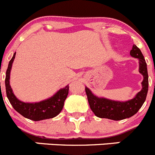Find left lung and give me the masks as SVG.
<instances>
[{
	"mask_svg": "<svg viewBox=\"0 0 155 155\" xmlns=\"http://www.w3.org/2000/svg\"><path fill=\"white\" fill-rule=\"evenodd\" d=\"M130 54L139 60V72L143 76L141 91L133 99L118 101L96 96L88 87H85L89 106L92 112L98 118H108L114 121L130 118L138 112L144 104L148 90V75L146 62L142 51L136 45L133 46Z\"/></svg>",
	"mask_w": 155,
	"mask_h": 155,
	"instance_id": "1",
	"label": "left lung"
}]
</instances>
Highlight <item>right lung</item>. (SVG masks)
Wrapping results in <instances>:
<instances>
[{
  "mask_svg": "<svg viewBox=\"0 0 155 155\" xmlns=\"http://www.w3.org/2000/svg\"><path fill=\"white\" fill-rule=\"evenodd\" d=\"M15 52L10 61L6 72L5 86L7 96L9 101L16 112L25 118L32 121H38L41 120L52 118L57 116L64 107V101L68 95L69 85L58 91L53 96L46 100L36 103H27L20 101L15 97L10 84V71L12 63L15 59Z\"/></svg>",
  "mask_w": 155,
  "mask_h": 155,
  "instance_id": "add662e5",
  "label": "right lung"
}]
</instances>
